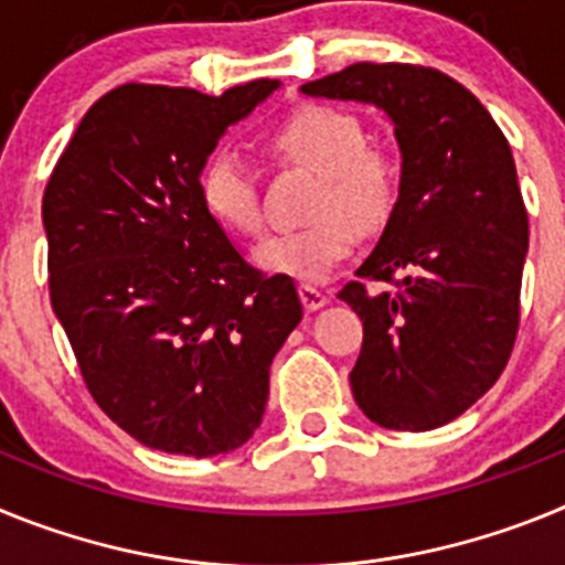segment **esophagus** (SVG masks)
Masks as SVG:
<instances>
[{
    "label": "esophagus",
    "instance_id": "1",
    "mask_svg": "<svg viewBox=\"0 0 565 565\" xmlns=\"http://www.w3.org/2000/svg\"><path fill=\"white\" fill-rule=\"evenodd\" d=\"M299 299H302V306H306L308 311H319V308L328 302V294H322L313 286H299Z\"/></svg>",
    "mask_w": 565,
    "mask_h": 565
}]
</instances>
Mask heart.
I'll return each instance as SVG.
<instances>
[{
    "label": "heart",
    "mask_w": 565,
    "mask_h": 565,
    "mask_svg": "<svg viewBox=\"0 0 565 565\" xmlns=\"http://www.w3.org/2000/svg\"><path fill=\"white\" fill-rule=\"evenodd\" d=\"M279 161L317 174L308 214L313 221L291 232L271 234L254 252L257 266L277 277L322 282L359 243V228L373 232L393 214L402 172L391 152L364 143L356 115L308 104L271 132ZM203 206L214 221L243 237L263 232L257 178L239 154H214L201 174Z\"/></svg>",
    "instance_id": "obj_1"
}]
</instances>
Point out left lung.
<instances>
[{"label":"left lung","instance_id":"1","mask_svg":"<svg viewBox=\"0 0 565 565\" xmlns=\"http://www.w3.org/2000/svg\"><path fill=\"white\" fill-rule=\"evenodd\" d=\"M302 93L373 104L393 121L396 209L339 291L364 328L351 391L379 427L436 430L498 382L518 337L529 221L512 149L463 84L422 64L359 62ZM364 278L399 291L371 295Z\"/></svg>","mask_w":565,"mask_h":565}]
</instances>
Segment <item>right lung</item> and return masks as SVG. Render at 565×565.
<instances>
[{
    "label": "right lung",
    "mask_w": 565,
    "mask_h": 565,
    "mask_svg": "<svg viewBox=\"0 0 565 565\" xmlns=\"http://www.w3.org/2000/svg\"><path fill=\"white\" fill-rule=\"evenodd\" d=\"M277 87L121 84L87 109L44 189L53 311L98 407L152 450L243 447L302 319L294 279L248 266L201 198L223 132Z\"/></svg>",
    "instance_id": "add662e5"
}]
</instances>
